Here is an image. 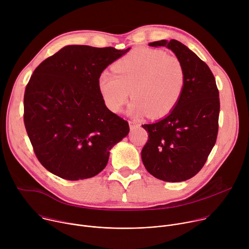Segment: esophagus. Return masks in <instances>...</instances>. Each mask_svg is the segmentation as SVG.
I'll return each mask as SVG.
<instances>
[{
    "instance_id": "esophagus-1",
    "label": "esophagus",
    "mask_w": 249,
    "mask_h": 249,
    "mask_svg": "<svg viewBox=\"0 0 249 249\" xmlns=\"http://www.w3.org/2000/svg\"><path fill=\"white\" fill-rule=\"evenodd\" d=\"M129 126H130V130L131 131H133V130H135V129H137V128H139V124L138 123H136V122H134V121H129Z\"/></svg>"
}]
</instances>
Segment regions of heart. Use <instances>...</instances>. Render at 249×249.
<instances>
[{"label":"heart","mask_w":249,"mask_h":249,"mask_svg":"<svg viewBox=\"0 0 249 249\" xmlns=\"http://www.w3.org/2000/svg\"><path fill=\"white\" fill-rule=\"evenodd\" d=\"M112 69L98 78L99 93L112 112L122 109L132 90L130 114L160 118L175 107L184 89L183 64L160 49L137 48L118 59Z\"/></svg>","instance_id":"b5f03b06"}]
</instances>
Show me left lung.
<instances>
[{"label":"left lung","mask_w":249,"mask_h":249,"mask_svg":"<svg viewBox=\"0 0 249 249\" xmlns=\"http://www.w3.org/2000/svg\"><path fill=\"white\" fill-rule=\"evenodd\" d=\"M170 49L183 64L185 86L179 101L162 119L142 125L149 140L141 157L146 169L166 182L187 180L205 164L215 146L220 113L219 90L208 65L181 42L149 43Z\"/></svg>","instance_id":"left-lung-1"}]
</instances>
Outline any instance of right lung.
Wrapping results in <instances>:
<instances>
[{
    "mask_svg": "<svg viewBox=\"0 0 249 249\" xmlns=\"http://www.w3.org/2000/svg\"><path fill=\"white\" fill-rule=\"evenodd\" d=\"M129 50L68 45L34 70L23 120L35 155L51 173L67 180L95 176L128 135V122L106 107L98 78Z\"/></svg>",
    "mask_w": 249,
    "mask_h": 249,
    "instance_id": "1",
    "label": "right lung"
}]
</instances>
